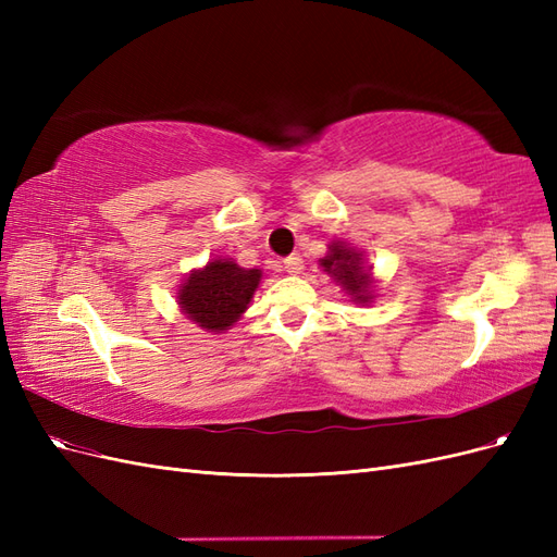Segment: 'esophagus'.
<instances>
[{
    "mask_svg": "<svg viewBox=\"0 0 557 557\" xmlns=\"http://www.w3.org/2000/svg\"><path fill=\"white\" fill-rule=\"evenodd\" d=\"M283 264H285V272H288V274H299L301 269H305V260H301L297 252H293V256L285 258Z\"/></svg>",
    "mask_w": 557,
    "mask_h": 557,
    "instance_id": "obj_1",
    "label": "esophagus"
}]
</instances>
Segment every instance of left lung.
I'll list each match as a JSON object with an SVG mask.
<instances>
[{"label":"left lung","mask_w":557,"mask_h":557,"mask_svg":"<svg viewBox=\"0 0 557 557\" xmlns=\"http://www.w3.org/2000/svg\"><path fill=\"white\" fill-rule=\"evenodd\" d=\"M323 269L327 274L334 276L336 283H342L344 288L348 290V295L360 301V305H367L369 299H372V274H369V269L362 267V256L346 244H332L330 246V256H325L320 260Z\"/></svg>","instance_id":"obj_1"}]
</instances>
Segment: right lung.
Listing matches in <instances>:
<instances>
[{
  "label": "right lung",
  "mask_w": 557,
  "mask_h": 557,
  "mask_svg": "<svg viewBox=\"0 0 557 557\" xmlns=\"http://www.w3.org/2000/svg\"><path fill=\"white\" fill-rule=\"evenodd\" d=\"M260 269H244L232 260H213L181 285L178 305L199 327L227 330L246 311L260 283Z\"/></svg>",
  "instance_id": "right-lung-1"
}]
</instances>
